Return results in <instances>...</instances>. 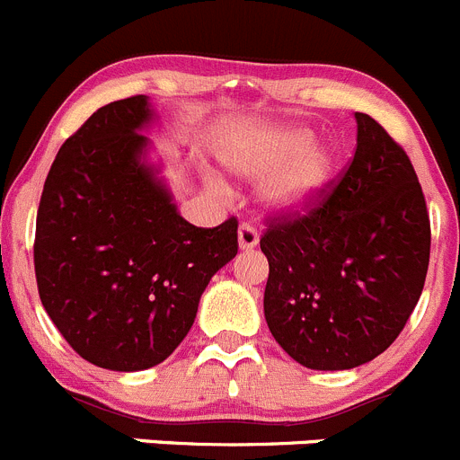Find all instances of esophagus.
<instances>
[{
  "label": "esophagus",
  "instance_id": "esophagus-1",
  "mask_svg": "<svg viewBox=\"0 0 460 460\" xmlns=\"http://www.w3.org/2000/svg\"><path fill=\"white\" fill-rule=\"evenodd\" d=\"M256 244H259V231L250 225H240L238 229V247L243 252L254 250Z\"/></svg>",
  "mask_w": 460,
  "mask_h": 460
}]
</instances>
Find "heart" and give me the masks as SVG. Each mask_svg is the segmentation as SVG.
I'll return each instance as SVG.
<instances>
[{
  "label": "heart",
  "mask_w": 460,
  "mask_h": 460,
  "mask_svg": "<svg viewBox=\"0 0 460 460\" xmlns=\"http://www.w3.org/2000/svg\"><path fill=\"white\" fill-rule=\"evenodd\" d=\"M222 165L243 181H263L261 206L272 216H302L322 199L336 170V156L315 145L311 128L283 124L268 128L247 143L222 152ZM216 188H222L216 181Z\"/></svg>",
  "instance_id": "1"
}]
</instances>
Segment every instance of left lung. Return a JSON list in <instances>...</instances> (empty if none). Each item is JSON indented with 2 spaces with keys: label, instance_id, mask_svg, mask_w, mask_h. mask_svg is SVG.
I'll return each mask as SVG.
<instances>
[{
  "label": "left lung",
  "instance_id": "1",
  "mask_svg": "<svg viewBox=\"0 0 460 460\" xmlns=\"http://www.w3.org/2000/svg\"><path fill=\"white\" fill-rule=\"evenodd\" d=\"M354 118V161L332 195L261 238L265 322L311 370H351L384 354L427 279L431 226L418 174L376 119Z\"/></svg>",
  "mask_w": 460,
  "mask_h": 460
}]
</instances>
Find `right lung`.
Returning <instances> with one entry per match:
<instances>
[{"label":"right lung","instance_id":"right-lung-1","mask_svg":"<svg viewBox=\"0 0 460 460\" xmlns=\"http://www.w3.org/2000/svg\"><path fill=\"white\" fill-rule=\"evenodd\" d=\"M147 94L94 111L42 188L33 263L40 302L72 349L104 370L158 366L181 345L210 277L238 254V222L179 216L145 136Z\"/></svg>","mask_w":460,"mask_h":460}]
</instances>
